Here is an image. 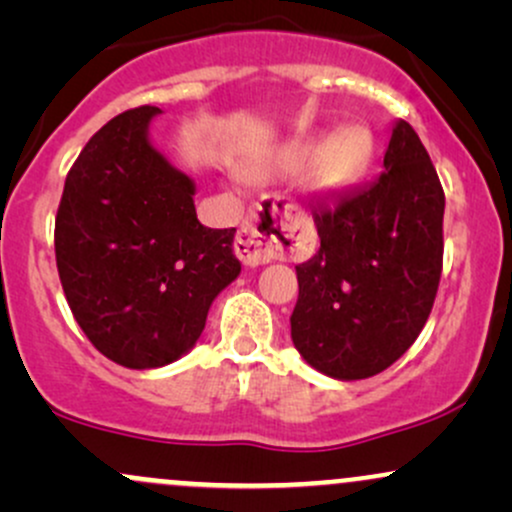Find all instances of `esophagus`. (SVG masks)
<instances>
[{
	"label": "esophagus",
	"instance_id": "obj_1",
	"mask_svg": "<svg viewBox=\"0 0 512 512\" xmlns=\"http://www.w3.org/2000/svg\"><path fill=\"white\" fill-rule=\"evenodd\" d=\"M291 204L281 197H269L245 216L238 231L236 255L250 267H260L293 252L289 231Z\"/></svg>",
	"mask_w": 512,
	"mask_h": 512
}]
</instances>
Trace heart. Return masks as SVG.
Listing matches in <instances>:
<instances>
[{"label": "heart", "mask_w": 512, "mask_h": 512, "mask_svg": "<svg viewBox=\"0 0 512 512\" xmlns=\"http://www.w3.org/2000/svg\"><path fill=\"white\" fill-rule=\"evenodd\" d=\"M373 161V139L363 127H342L322 142L315 134H303L274 156L269 173L293 175L307 163L305 185L313 195H337L363 178Z\"/></svg>", "instance_id": "b5f03b06"}]
</instances>
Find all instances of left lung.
<instances>
[{
    "label": "left lung",
    "mask_w": 512,
    "mask_h": 512,
    "mask_svg": "<svg viewBox=\"0 0 512 512\" xmlns=\"http://www.w3.org/2000/svg\"><path fill=\"white\" fill-rule=\"evenodd\" d=\"M385 173L313 209L320 248L298 264L291 339L339 380L390 368L424 330L443 272L445 195L431 156L399 120Z\"/></svg>",
    "instance_id": "left-lung-1"
}]
</instances>
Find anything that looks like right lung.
<instances>
[{
  "mask_svg": "<svg viewBox=\"0 0 512 512\" xmlns=\"http://www.w3.org/2000/svg\"><path fill=\"white\" fill-rule=\"evenodd\" d=\"M158 113L139 105L98 129L55 216L57 272L76 322L103 356L137 370L190 351L240 274L236 228L202 226L195 182L151 146Z\"/></svg>",
  "mask_w": 512,
  "mask_h": 512,
  "instance_id": "obj_1",
  "label": "right lung"
}]
</instances>
